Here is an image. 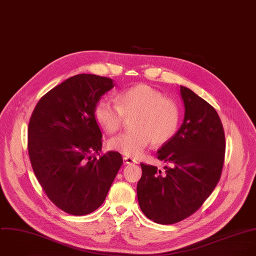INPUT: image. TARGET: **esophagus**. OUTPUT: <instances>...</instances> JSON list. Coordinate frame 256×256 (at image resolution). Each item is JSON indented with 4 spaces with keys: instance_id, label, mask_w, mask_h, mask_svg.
Returning <instances> with one entry per match:
<instances>
[{
    "instance_id": "obj_1",
    "label": "esophagus",
    "mask_w": 256,
    "mask_h": 256,
    "mask_svg": "<svg viewBox=\"0 0 256 256\" xmlns=\"http://www.w3.org/2000/svg\"><path fill=\"white\" fill-rule=\"evenodd\" d=\"M124 162H126V164H136V162H138L134 158H130V156H124Z\"/></svg>"
}]
</instances>
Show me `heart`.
<instances>
[{
    "mask_svg": "<svg viewBox=\"0 0 256 256\" xmlns=\"http://www.w3.org/2000/svg\"><path fill=\"white\" fill-rule=\"evenodd\" d=\"M116 104L100 100L94 110L98 122L108 134H114L126 118H132V132L112 138V150L128 156H138L150 142L156 146L171 140L179 126L180 112L176 102L146 84H138L116 94Z\"/></svg>",
    "mask_w": 256,
    "mask_h": 256,
    "instance_id": "obj_1",
    "label": "heart"
}]
</instances>
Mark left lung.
Here are the masks:
<instances>
[{
  "label": "left lung",
  "instance_id": "obj_1",
  "mask_svg": "<svg viewBox=\"0 0 256 256\" xmlns=\"http://www.w3.org/2000/svg\"><path fill=\"white\" fill-rule=\"evenodd\" d=\"M180 94L183 124L156 156L168 166L162 172L140 162L136 187L142 213L164 225L188 218L203 205L220 180L225 156L224 130L215 108L185 86Z\"/></svg>",
  "mask_w": 256,
  "mask_h": 256
}]
</instances>
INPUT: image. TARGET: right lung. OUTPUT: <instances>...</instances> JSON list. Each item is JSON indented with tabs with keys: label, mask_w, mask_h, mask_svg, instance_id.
Returning <instances> with one entry per match:
<instances>
[{
	"label": "right lung",
	"mask_w": 256,
	"mask_h": 256,
	"mask_svg": "<svg viewBox=\"0 0 256 256\" xmlns=\"http://www.w3.org/2000/svg\"><path fill=\"white\" fill-rule=\"evenodd\" d=\"M114 86L108 77L72 76L43 96L30 118L32 168L47 197L68 214L96 211L122 164L120 152L100 154L102 134L94 116L102 96Z\"/></svg>",
	"instance_id": "obj_1"
}]
</instances>
